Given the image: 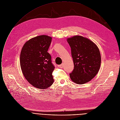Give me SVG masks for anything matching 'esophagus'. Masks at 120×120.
Returning <instances> with one entry per match:
<instances>
[{"label": "esophagus", "mask_w": 120, "mask_h": 120, "mask_svg": "<svg viewBox=\"0 0 120 120\" xmlns=\"http://www.w3.org/2000/svg\"><path fill=\"white\" fill-rule=\"evenodd\" d=\"M58 66L59 68H63V67H64L63 64H61V65H58Z\"/></svg>", "instance_id": "34e87169"}]
</instances>
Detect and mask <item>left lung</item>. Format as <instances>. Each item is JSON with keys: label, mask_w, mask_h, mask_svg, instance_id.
I'll use <instances>...</instances> for the list:
<instances>
[{"label": "left lung", "mask_w": 120, "mask_h": 120, "mask_svg": "<svg viewBox=\"0 0 120 120\" xmlns=\"http://www.w3.org/2000/svg\"><path fill=\"white\" fill-rule=\"evenodd\" d=\"M67 41L74 65L69 74L71 79L79 84L90 81L100 69L101 58L98 48L92 41L79 35L68 38Z\"/></svg>", "instance_id": "1"}]
</instances>
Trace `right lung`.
<instances>
[{"mask_svg": "<svg viewBox=\"0 0 120 120\" xmlns=\"http://www.w3.org/2000/svg\"><path fill=\"white\" fill-rule=\"evenodd\" d=\"M52 38L42 35L33 38L23 45L20 62L22 74L28 82L40 89H46L53 83L55 67L48 50Z\"/></svg>", "mask_w": 120, "mask_h": 120, "instance_id": "add662e5", "label": "right lung"}]
</instances>
